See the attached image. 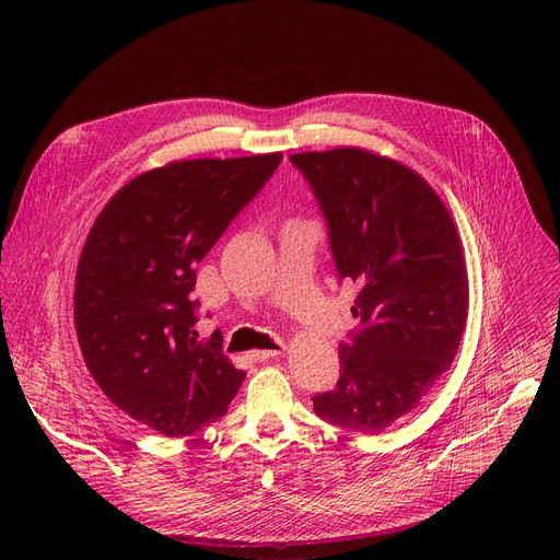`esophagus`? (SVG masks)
Wrapping results in <instances>:
<instances>
[{
    "label": "esophagus",
    "mask_w": 560,
    "mask_h": 560,
    "mask_svg": "<svg viewBox=\"0 0 560 560\" xmlns=\"http://www.w3.org/2000/svg\"><path fill=\"white\" fill-rule=\"evenodd\" d=\"M283 352V346H277V350H255L250 357L255 361H268V359H277Z\"/></svg>",
    "instance_id": "1"
}]
</instances>
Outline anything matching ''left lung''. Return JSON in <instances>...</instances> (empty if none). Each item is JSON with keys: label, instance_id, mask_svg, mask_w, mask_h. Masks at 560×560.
Wrapping results in <instances>:
<instances>
[{"label": "left lung", "instance_id": "obj_1", "mask_svg": "<svg viewBox=\"0 0 560 560\" xmlns=\"http://www.w3.org/2000/svg\"><path fill=\"white\" fill-rule=\"evenodd\" d=\"M328 221L339 277L359 285L361 328L341 343L335 389L312 398L316 417L376 434L417 408L452 365L469 288L456 225L412 168L363 148L296 152Z\"/></svg>", "mask_w": 560, "mask_h": 560}]
</instances>
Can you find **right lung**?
Returning a JSON list of instances; mask_svg holds the SVG:
<instances>
[{"label":"right lung","instance_id":"obj_1","mask_svg":"<svg viewBox=\"0 0 560 560\" xmlns=\"http://www.w3.org/2000/svg\"><path fill=\"white\" fill-rule=\"evenodd\" d=\"M281 152L188 159L119 188L95 219L74 277L86 368L130 419L188 436L225 415L246 372L199 339L197 266L277 171Z\"/></svg>","mask_w":560,"mask_h":560}]
</instances>
